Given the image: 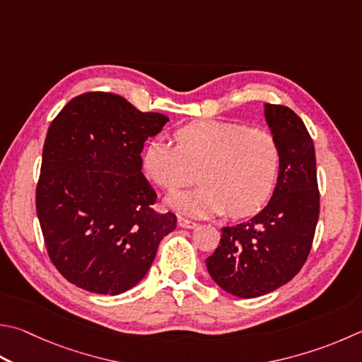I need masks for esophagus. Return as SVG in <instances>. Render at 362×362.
Wrapping results in <instances>:
<instances>
[{"label": "esophagus", "mask_w": 362, "mask_h": 362, "mask_svg": "<svg viewBox=\"0 0 362 362\" xmlns=\"http://www.w3.org/2000/svg\"><path fill=\"white\" fill-rule=\"evenodd\" d=\"M177 221H179V226L180 228L193 229V228L198 226V223L193 221V220H188V218H185V216H179V218H177Z\"/></svg>", "instance_id": "1"}]
</instances>
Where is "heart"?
<instances>
[{
  "label": "heart",
  "mask_w": 362,
  "mask_h": 362,
  "mask_svg": "<svg viewBox=\"0 0 362 362\" xmlns=\"http://www.w3.org/2000/svg\"><path fill=\"white\" fill-rule=\"evenodd\" d=\"M173 144L156 137L142 150L147 179L174 192L168 198L182 214L204 216L225 212L233 218L250 216L266 206L277 185L281 150L271 131L244 123L199 120L175 129Z\"/></svg>",
  "instance_id": "heart-1"
}]
</instances>
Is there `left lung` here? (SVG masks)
<instances>
[{"label":"left lung","mask_w":362,"mask_h":362,"mask_svg":"<svg viewBox=\"0 0 362 362\" xmlns=\"http://www.w3.org/2000/svg\"><path fill=\"white\" fill-rule=\"evenodd\" d=\"M281 150L277 187L267 206L245 223L221 228L220 245L206 259L210 277L238 298L277 290L300 271L320 216L313 141L290 107L264 104Z\"/></svg>","instance_id":"obj_1"}]
</instances>
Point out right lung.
I'll return each instance as SVG.
<instances>
[{
	"label": "right lung",
	"instance_id": "add662e5",
	"mask_svg": "<svg viewBox=\"0 0 362 362\" xmlns=\"http://www.w3.org/2000/svg\"><path fill=\"white\" fill-rule=\"evenodd\" d=\"M169 118L124 98L90 91L50 123L36 187V212L50 261L82 290L120 294L146 277L177 216L153 210L142 174L144 142Z\"/></svg>",
	"mask_w": 362,
	"mask_h": 362
}]
</instances>
